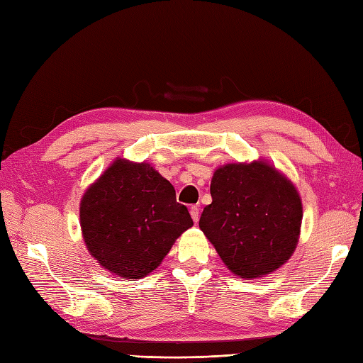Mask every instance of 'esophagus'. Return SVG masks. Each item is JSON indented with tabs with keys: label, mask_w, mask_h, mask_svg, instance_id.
<instances>
[{
	"label": "esophagus",
	"mask_w": 363,
	"mask_h": 363,
	"mask_svg": "<svg viewBox=\"0 0 363 363\" xmlns=\"http://www.w3.org/2000/svg\"><path fill=\"white\" fill-rule=\"evenodd\" d=\"M191 216H192L195 224L200 221V208H199V206H192L191 207Z\"/></svg>",
	"instance_id": "obj_1"
}]
</instances>
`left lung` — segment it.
Here are the masks:
<instances>
[{
	"label": "left lung",
	"instance_id": "left-lung-1",
	"mask_svg": "<svg viewBox=\"0 0 363 363\" xmlns=\"http://www.w3.org/2000/svg\"><path fill=\"white\" fill-rule=\"evenodd\" d=\"M211 195L200 228L230 271L250 280L289 260L298 244L303 206L292 182L272 164L227 163L213 172Z\"/></svg>",
	"mask_w": 363,
	"mask_h": 363
}]
</instances>
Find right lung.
<instances>
[{
	"label": "right lung",
	"mask_w": 363,
	"mask_h": 363,
	"mask_svg": "<svg viewBox=\"0 0 363 363\" xmlns=\"http://www.w3.org/2000/svg\"><path fill=\"white\" fill-rule=\"evenodd\" d=\"M80 225L87 250L104 269L142 279L194 221L175 200L174 186L150 163L118 157L84 192Z\"/></svg>",
	"instance_id": "add662e5"
}]
</instances>
